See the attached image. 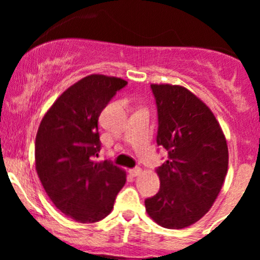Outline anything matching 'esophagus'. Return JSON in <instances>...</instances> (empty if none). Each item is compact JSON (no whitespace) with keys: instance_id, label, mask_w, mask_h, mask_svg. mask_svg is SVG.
Segmentation results:
<instances>
[{"instance_id":"esophagus-1","label":"esophagus","mask_w":260,"mask_h":260,"mask_svg":"<svg viewBox=\"0 0 260 260\" xmlns=\"http://www.w3.org/2000/svg\"><path fill=\"white\" fill-rule=\"evenodd\" d=\"M128 172H129V175L132 176V177H137V176H139L140 174H142V170H140L139 168H134V169H131Z\"/></svg>"}]
</instances>
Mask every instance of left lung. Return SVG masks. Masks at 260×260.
Wrapping results in <instances>:
<instances>
[{"label": "left lung", "mask_w": 260, "mask_h": 260, "mask_svg": "<svg viewBox=\"0 0 260 260\" xmlns=\"http://www.w3.org/2000/svg\"><path fill=\"white\" fill-rule=\"evenodd\" d=\"M157 107L156 143L168 160L156 169L160 190L145 199L157 225L184 229L201 220L228 174L229 149L211 110L184 86L151 84Z\"/></svg>", "instance_id": "8db88e82"}]
</instances>
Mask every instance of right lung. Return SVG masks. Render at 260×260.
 Listing matches in <instances>:
<instances>
[{
    "label": "right lung",
    "mask_w": 260,
    "mask_h": 260,
    "mask_svg": "<svg viewBox=\"0 0 260 260\" xmlns=\"http://www.w3.org/2000/svg\"><path fill=\"white\" fill-rule=\"evenodd\" d=\"M126 80L90 74L71 85L47 110L35 139V169L45 192L61 213L78 222L111 213L126 172L98 161L101 111Z\"/></svg>",
    "instance_id": "add662e5"
}]
</instances>
